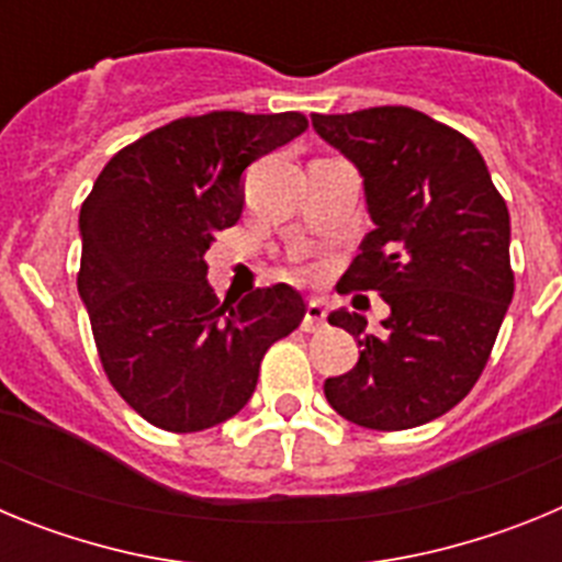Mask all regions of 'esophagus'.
<instances>
[{
	"mask_svg": "<svg viewBox=\"0 0 562 562\" xmlns=\"http://www.w3.org/2000/svg\"><path fill=\"white\" fill-rule=\"evenodd\" d=\"M326 324V310L321 301H310L306 304V312H304V321H301V329L304 331H317L324 329Z\"/></svg>",
	"mask_w": 562,
	"mask_h": 562,
	"instance_id": "esophagus-1",
	"label": "esophagus"
}]
</instances>
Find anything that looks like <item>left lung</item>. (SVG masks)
Listing matches in <instances>:
<instances>
[{"label":"left lung","mask_w":562,"mask_h":562,"mask_svg":"<svg viewBox=\"0 0 562 562\" xmlns=\"http://www.w3.org/2000/svg\"><path fill=\"white\" fill-rule=\"evenodd\" d=\"M312 128L360 171L374 222L342 292L376 290L391 310L376 335L331 312L360 360L324 394L360 428H416L459 405L490 360L515 292L509 211L479 148L416 109L312 114Z\"/></svg>","instance_id":"left-lung-1"}]
</instances>
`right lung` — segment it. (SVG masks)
I'll return each instance as SVG.
<instances>
[{
	"mask_svg": "<svg viewBox=\"0 0 562 562\" xmlns=\"http://www.w3.org/2000/svg\"><path fill=\"white\" fill-rule=\"evenodd\" d=\"M306 126L297 112L180 117L114 154L81 205L78 295L109 382L154 428L236 416L265 351L304 321L290 284L220 306L205 252L241 216L250 162Z\"/></svg>",
	"mask_w": 562,
	"mask_h": 562,
	"instance_id": "obj_1",
	"label": "right lung"
}]
</instances>
